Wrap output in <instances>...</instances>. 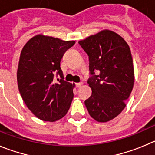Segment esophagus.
Listing matches in <instances>:
<instances>
[{
    "label": "esophagus",
    "mask_w": 155,
    "mask_h": 155,
    "mask_svg": "<svg viewBox=\"0 0 155 155\" xmlns=\"http://www.w3.org/2000/svg\"><path fill=\"white\" fill-rule=\"evenodd\" d=\"M82 86V82H78V83H76V86L77 88L81 87Z\"/></svg>",
    "instance_id": "obj_1"
}]
</instances>
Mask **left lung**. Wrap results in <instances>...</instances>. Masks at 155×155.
Returning a JSON list of instances; mask_svg holds the SVG:
<instances>
[{"label": "left lung", "instance_id": "left-lung-1", "mask_svg": "<svg viewBox=\"0 0 155 155\" xmlns=\"http://www.w3.org/2000/svg\"><path fill=\"white\" fill-rule=\"evenodd\" d=\"M79 43L89 56L91 74L87 82L92 95L85 105L95 121L107 122L122 112L132 91L134 74L131 50L121 36L108 30Z\"/></svg>", "mask_w": 155, "mask_h": 155}]
</instances>
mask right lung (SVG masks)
I'll list each match as a JSON object with an SVG mask.
<instances>
[{
	"mask_svg": "<svg viewBox=\"0 0 155 155\" xmlns=\"http://www.w3.org/2000/svg\"><path fill=\"white\" fill-rule=\"evenodd\" d=\"M74 44V40L39 34L23 47L17 73L19 92L27 108L43 121H56L69 111L75 84L64 80L60 61Z\"/></svg>",
	"mask_w": 155,
	"mask_h": 155,
	"instance_id": "add662e5",
	"label": "right lung"
}]
</instances>
